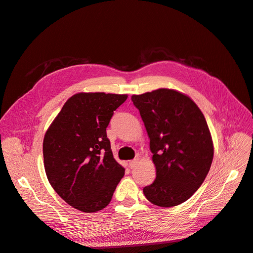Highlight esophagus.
I'll return each mask as SVG.
<instances>
[{"instance_id": "34e87169", "label": "esophagus", "mask_w": 253, "mask_h": 253, "mask_svg": "<svg viewBox=\"0 0 253 253\" xmlns=\"http://www.w3.org/2000/svg\"><path fill=\"white\" fill-rule=\"evenodd\" d=\"M138 165V159H133V160H129L128 162V166L131 169H134V168Z\"/></svg>"}]
</instances>
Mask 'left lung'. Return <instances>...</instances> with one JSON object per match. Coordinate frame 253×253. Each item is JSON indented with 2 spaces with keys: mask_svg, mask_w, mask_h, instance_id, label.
<instances>
[{
  "mask_svg": "<svg viewBox=\"0 0 253 253\" xmlns=\"http://www.w3.org/2000/svg\"><path fill=\"white\" fill-rule=\"evenodd\" d=\"M150 138L156 178L143 188L147 200L170 208L202 186L213 160L212 136L204 114L186 94L158 88L131 97Z\"/></svg>",
  "mask_w": 253,
  "mask_h": 253,
  "instance_id": "1",
  "label": "left lung"
}]
</instances>
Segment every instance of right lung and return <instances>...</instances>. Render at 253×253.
I'll return each instance as SVG.
<instances>
[{
	"label": "right lung",
	"mask_w": 253,
	"mask_h": 253,
	"mask_svg": "<svg viewBox=\"0 0 253 253\" xmlns=\"http://www.w3.org/2000/svg\"><path fill=\"white\" fill-rule=\"evenodd\" d=\"M126 98V94H75L45 133L47 179L58 195L79 211L104 209L124 177L125 169L114 159L106 127Z\"/></svg>",
	"instance_id": "add662e5"
}]
</instances>
